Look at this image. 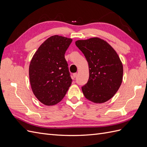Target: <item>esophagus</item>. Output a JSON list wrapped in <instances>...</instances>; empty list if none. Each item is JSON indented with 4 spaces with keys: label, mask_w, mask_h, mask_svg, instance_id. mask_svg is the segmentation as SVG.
Segmentation results:
<instances>
[{
    "label": "esophagus",
    "mask_w": 147,
    "mask_h": 147,
    "mask_svg": "<svg viewBox=\"0 0 147 147\" xmlns=\"http://www.w3.org/2000/svg\"><path fill=\"white\" fill-rule=\"evenodd\" d=\"M73 76H74V78L77 77V73H74V74H73Z\"/></svg>",
    "instance_id": "1"
}]
</instances>
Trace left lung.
<instances>
[{
    "label": "left lung",
    "instance_id": "left-lung-1",
    "mask_svg": "<svg viewBox=\"0 0 147 147\" xmlns=\"http://www.w3.org/2000/svg\"><path fill=\"white\" fill-rule=\"evenodd\" d=\"M75 45L89 65V80L82 87L84 97L97 104L109 100L116 94L123 80V67L117 52L98 37L79 40Z\"/></svg>",
    "mask_w": 147,
    "mask_h": 147
}]
</instances>
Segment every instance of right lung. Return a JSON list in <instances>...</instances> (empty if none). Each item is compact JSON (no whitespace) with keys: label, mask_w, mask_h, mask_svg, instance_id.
<instances>
[{"label":"right lung","mask_w":147,"mask_h":147,"mask_svg":"<svg viewBox=\"0 0 147 147\" xmlns=\"http://www.w3.org/2000/svg\"><path fill=\"white\" fill-rule=\"evenodd\" d=\"M72 38L53 35L39 47L30 61V86L37 99L46 105H55L64 98L72 84L65 59Z\"/></svg>","instance_id":"obj_1"}]
</instances>
